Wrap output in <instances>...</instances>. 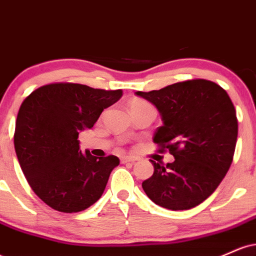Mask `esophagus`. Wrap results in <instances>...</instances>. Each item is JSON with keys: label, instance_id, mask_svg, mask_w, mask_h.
I'll return each mask as SVG.
<instances>
[{"label": "esophagus", "instance_id": "esophagus-1", "mask_svg": "<svg viewBox=\"0 0 256 256\" xmlns=\"http://www.w3.org/2000/svg\"><path fill=\"white\" fill-rule=\"evenodd\" d=\"M137 160H138V158H134V156H122V164H128V162L134 164V162H136Z\"/></svg>", "mask_w": 256, "mask_h": 256}]
</instances>
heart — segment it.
<instances>
[{
    "label": "heart",
    "mask_w": 256,
    "mask_h": 256,
    "mask_svg": "<svg viewBox=\"0 0 256 256\" xmlns=\"http://www.w3.org/2000/svg\"><path fill=\"white\" fill-rule=\"evenodd\" d=\"M148 102L143 101V100H134L130 104V110L131 108H143V107H149Z\"/></svg>",
    "instance_id": "b5f03b06"
}]
</instances>
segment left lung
I'll use <instances>...</instances> for the list:
<instances>
[{
  "label": "left lung",
  "mask_w": 256,
  "mask_h": 256,
  "mask_svg": "<svg viewBox=\"0 0 256 256\" xmlns=\"http://www.w3.org/2000/svg\"><path fill=\"white\" fill-rule=\"evenodd\" d=\"M160 112L156 128L158 152L174 161H152L154 173L142 188L154 204L172 210L196 207L210 198L230 168L238 122L230 96L206 79L179 82L149 92L137 91Z\"/></svg>",
  "instance_id": "1"
}]
</instances>
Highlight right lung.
Returning <instances> with one entry per match:
<instances>
[{"mask_svg": "<svg viewBox=\"0 0 256 256\" xmlns=\"http://www.w3.org/2000/svg\"><path fill=\"white\" fill-rule=\"evenodd\" d=\"M122 96V90L54 83L32 91L20 106L14 132L18 160L32 190L52 210L77 213L102 196L119 158L83 154L78 134Z\"/></svg>", "mask_w": 256, "mask_h": 256, "instance_id": "obj_1", "label": "right lung"}]
</instances>
